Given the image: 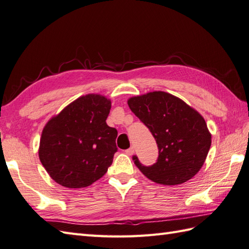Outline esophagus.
<instances>
[{"mask_svg":"<svg viewBox=\"0 0 249 249\" xmlns=\"http://www.w3.org/2000/svg\"><path fill=\"white\" fill-rule=\"evenodd\" d=\"M133 152H135V149H133V147H130V148L125 150V154H126L127 156H132Z\"/></svg>","mask_w":249,"mask_h":249,"instance_id":"obj_1","label":"esophagus"}]
</instances>
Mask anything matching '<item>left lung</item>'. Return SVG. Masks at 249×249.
Segmentation results:
<instances>
[{
  "mask_svg": "<svg viewBox=\"0 0 249 249\" xmlns=\"http://www.w3.org/2000/svg\"><path fill=\"white\" fill-rule=\"evenodd\" d=\"M128 106L158 144L157 162L150 166L143 165L137 156L132 157L141 173L162 185H178L195 177L212 145V135L201 114L164 91L130 98Z\"/></svg>",
  "mask_w": 249,
  "mask_h": 249,
  "instance_id": "1",
  "label": "left lung"
}]
</instances>
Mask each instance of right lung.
Returning <instances> with one entry per match:
<instances>
[{
  "mask_svg": "<svg viewBox=\"0 0 249 249\" xmlns=\"http://www.w3.org/2000/svg\"><path fill=\"white\" fill-rule=\"evenodd\" d=\"M110 107L103 95H83L44 127L40 161L60 185L87 187L107 173L118 151V131L106 124Z\"/></svg>",
  "mask_w": 249,
  "mask_h": 249,
  "instance_id": "add662e5",
  "label": "right lung"
}]
</instances>
